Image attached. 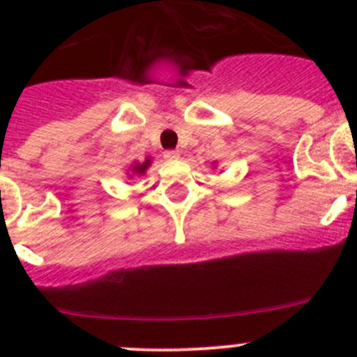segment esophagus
Masks as SVG:
<instances>
[{"instance_id":"obj_1","label":"esophagus","mask_w":357,"mask_h":357,"mask_svg":"<svg viewBox=\"0 0 357 357\" xmlns=\"http://www.w3.org/2000/svg\"><path fill=\"white\" fill-rule=\"evenodd\" d=\"M179 155H181L179 150H165L164 152V157L167 158V160H174V158H179Z\"/></svg>"}]
</instances>
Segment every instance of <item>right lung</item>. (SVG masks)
Wrapping results in <instances>:
<instances>
[{
	"label": "right lung",
	"instance_id": "add662e5",
	"mask_svg": "<svg viewBox=\"0 0 357 357\" xmlns=\"http://www.w3.org/2000/svg\"><path fill=\"white\" fill-rule=\"evenodd\" d=\"M146 167H149V160H146L145 164H142V165H136V167H135V171H136V172H143V171H145Z\"/></svg>",
	"mask_w": 357,
	"mask_h": 357
}]
</instances>
